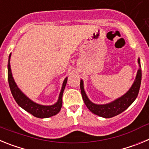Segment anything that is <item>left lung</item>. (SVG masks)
Returning <instances> with one entry per match:
<instances>
[{"label":"left lung","instance_id":"obj_1","mask_svg":"<svg viewBox=\"0 0 149 149\" xmlns=\"http://www.w3.org/2000/svg\"><path fill=\"white\" fill-rule=\"evenodd\" d=\"M138 64H139V69L136 73V78L129 90L125 94H124L119 98H116L110 103L104 104H97L92 102L89 99L86 94V92L84 90V81L83 80H81L80 85H81V95L87 108L93 113L97 116L104 117V118H112L120 114L121 113L125 111L129 106H131L137 97L139 88H140V84H141L142 70L139 58H138Z\"/></svg>","mask_w":149,"mask_h":149}]
</instances>
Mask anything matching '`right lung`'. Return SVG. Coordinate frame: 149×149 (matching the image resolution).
Segmentation results:
<instances>
[{"label": "right lung", "instance_id": "right-lung-1", "mask_svg": "<svg viewBox=\"0 0 149 149\" xmlns=\"http://www.w3.org/2000/svg\"><path fill=\"white\" fill-rule=\"evenodd\" d=\"M10 57H11V54L9 56V60H8V82H9L12 95L17 104L24 110L32 114L35 117L40 118V119L49 118V117L56 115L61 110L62 104H63L62 98H63V91L65 89L68 77H65V80L63 81L58 100L54 104L47 105V106L39 104L30 99L26 95L22 93V90L17 86L16 83L15 82V80L13 77L11 68H10Z\"/></svg>", "mask_w": 149, "mask_h": 149}]
</instances>
